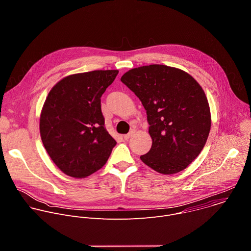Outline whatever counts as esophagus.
<instances>
[{"label":"esophagus","instance_id":"esophagus-1","mask_svg":"<svg viewBox=\"0 0 251 251\" xmlns=\"http://www.w3.org/2000/svg\"><path fill=\"white\" fill-rule=\"evenodd\" d=\"M133 134H134V131H131L130 133H128V134L124 135L123 137H124V139H125V140H128V139H130V138L132 137V135H133Z\"/></svg>","mask_w":251,"mask_h":251}]
</instances>
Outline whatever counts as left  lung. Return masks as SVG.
Listing matches in <instances>:
<instances>
[{
	"mask_svg": "<svg viewBox=\"0 0 251 251\" xmlns=\"http://www.w3.org/2000/svg\"><path fill=\"white\" fill-rule=\"evenodd\" d=\"M121 81L135 93L147 112L150 151L142 162L172 175L185 170L204 147L210 111L201 85L185 71L162 64L133 68Z\"/></svg>",
	"mask_w": 251,
	"mask_h": 251,
	"instance_id": "obj_1",
	"label": "left lung"
}]
</instances>
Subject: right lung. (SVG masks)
Masks as SVG:
<instances>
[{"mask_svg": "<svg viewBox=\"0 0 251 251\" xmlns=\"http://www.w3.org/2000/svg\"><path fill=\"white\" fill-rule=\"evenodd\" d=\"M118 70H94L57 82L44 104L40 131L53 163L66 175L85 177L101 169L116 141L107 132L101 96Z\"/></svg>", "mask_w": 251, "mask_h": 251, "instance_id": "1", "label": "right lung"}]
</instances>
